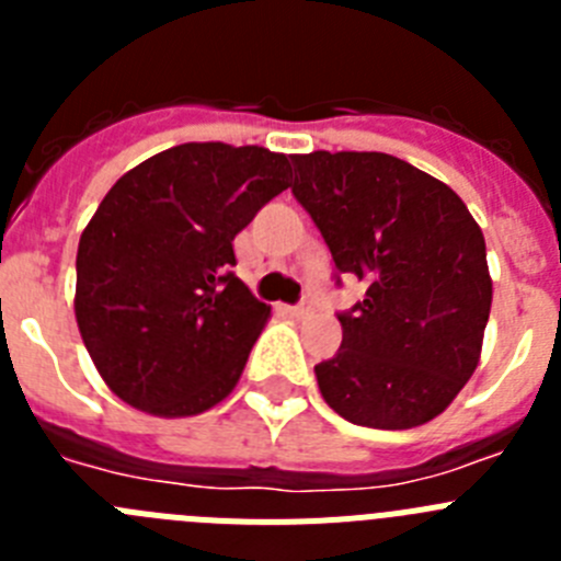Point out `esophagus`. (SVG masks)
Here are the masks:
<instances>
[{"label": "esophagus", "instance_id": "1", "mask_svg": "<svg viewBox=\"0 0 561 561\" xmlns=\"http://www.w3.org/2000/svg\"><path fill=\"white\" fill-rule=\"evenodd\" d=\"M289 311H291V317H297V320H306V317L314 314V309H311L309 300H304V304L295 306V309H289Z\"/></svg>", "mask_w": 561, "mask_h": 561}]
</instances>
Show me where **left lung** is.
<instances>
[{"label": "left lung", "instance_id": "8db88e82", "mask_svg": "<svg viewBox=\"0 0 561 561\" xmlns=\"http://www.w3.org/2000/svg\"><path fill=\"white\" fill-rule=\"evenodd\" d=\"M291 165L336 270L365 284L340 314V351L314 368L325 404L362 427L427 424L483 348L492 277L478 221L453 187L390 153H291Z\"/></svg>", "mask_w": 561, "mask_h": 561}]
</instances>
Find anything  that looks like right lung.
<instances>
[{"mask_svg":"<svg viewBox=\"0 0 561 561\" xmlns=\"http://www.w3.org/2000/svg\"><path fill=\"white\" fill-rule=\"evenodd\" d=\"M289 173L270 148L182 142L103 196L78 244L76 320L117 399L185 419L232 393L272 314L230 272L232 241Z\"/></svg>","mask_w":561,"mask_h":561,"instance_id":"obj_1","label":"right lung"}]
</instances>
